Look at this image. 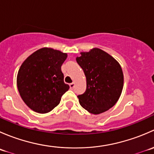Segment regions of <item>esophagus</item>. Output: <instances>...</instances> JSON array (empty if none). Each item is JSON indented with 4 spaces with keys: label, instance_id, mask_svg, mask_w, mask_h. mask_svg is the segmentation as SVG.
I'll list each match as a JSON object with an SVG mask.
<instances>
[{
    "label": "esophagus",
    "instance_id": "esophagus-1",
    "mask_svg": "<svg viewBox=\"0 0 154 154\" xmlns=\"http://www.w3.org/2000/svg\"><path fill=\"white\" fill-rule=\"evenodd\" d=\"M69 86H70V88H71V89H73V88H74V83H70Z\"/></svg>",
    "mask_w": 154,
    "mask_h": 154
}]
</instances>
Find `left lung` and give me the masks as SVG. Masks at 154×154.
Here are the masks:
<instances>
[{
  "label": "left lung",
  "instance_id": "1",
  "mask_svg": "<svg viewBox=\"0 0 154 154\" xmlns=\"http://www.w3.org/2000/svg\"><path fill=\"white\" fill-rule=\"evenodd\" d=\"M76 58L86 77V90L77 96L83 108L97 115L112 108L120 97L124 74L119 63L99 48L81 52Z\"/></svg>",
  "mask_w": 154,
  "mask_h": 154
}]
</instances>
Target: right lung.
<instances>
[{
  "instance_id": "1",
  "label": "right lung",
  "mask_w": 154,
  "mask_h": 154,
  "mask_svg": "<svg viewBox=\"0 0 154 154\" xmlns=\"http://www.w3.org/2000/svg\"><path fill=\"white\" fill-rule=\"evenodd\" d=\"M67 54L43 48L27 57L17 75V86L21 98L38 113L51 112L69 89L64 83L61 66Z\"/></svg>"
}]
</instances>
